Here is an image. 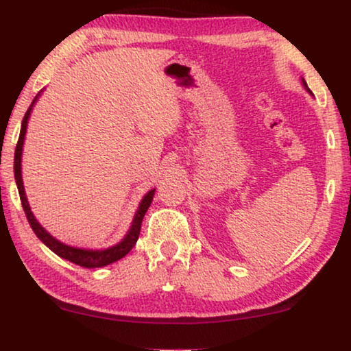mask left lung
Wrapping results in <instances>:
<instances>
[{
	"instance_id": "1",
	"label": "left lung",
	"mask_w": 351,
	"mask_h": 351,
	"mask_svg": "<svg viewBox=\"0 0 351 351\" xmlns=\"http://www.w3.org/2000/svg\"><path fill=\"white\" fill-rule=\"evenodd\" d=\"M302 84H304V87H306V88H307V91H308V93H311V90H308V87H307V84H306V80H304V79H302Z\"/></svg>"
}]
</instances>
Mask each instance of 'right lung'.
<instances>
[{
  "mask_svg": "<svg viewBox=\"0 0 351 351\" xmlns=\"http://www.w3.org/2000/svg\"><path fill=\"white\" fill-rule=\"evenodd\" d=\"M38 96L33 99L32 106H29L27 114H25V117H23L22 128H20V136H19L17 147H15V154H14L15 184H17L20 201H22V207L25 210V215H27L28 221H29V226H32L34 234H36L40 239V241H43L45 245H47L53 253H57L60 258H64V260H68V261L74 263V264H79V266H82V267H88V269L103 267V266H108V264H110V263L119 261L123 256L128 255V253L131 252V248L136 245V242H138L139 232H141V225H142V218H144L147 209H149L150 204H152L155 190H150L144 197H142L139 209H138V212H136V215L133 218V223H131L130 231L126 232V236L121 239V241L114 247L104 248V250H85V248H75V247L66 245V243L60 242L55 237L50 236L49 232L39 225L38 220L33 215L32 209H29L28 201H27V195H25L23 180H22V149H23L25 133H27V125H28L29 114H32V109H33L34 103H36Z\"/></svg>",
  "mask_w": 351,
  "mask_h": 351,
  "instance_id": "obj_1",
  "label": "right lung"
}]
</instances>
